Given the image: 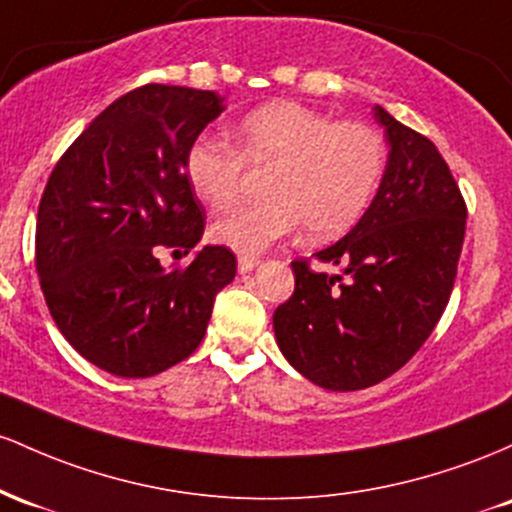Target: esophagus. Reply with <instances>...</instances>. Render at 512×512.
I'll list each match as a JSON object with an SVG mask.
<instances>
[{"label": "esophagus", "mask_w": 512, "mask_h": 512, "mask_svg": "<svg viewBox=\"0 0 512 512\" xmlns=\"http://www.w3.org/2000/svg\"><path fill=\"white\" fill-rule=\"evenodd\" d=\"M258 263H261V258H256V256H239L237 268H239V273L244 275V273H251V271H254V268L258 266Z\"/></svg>", "instance_id": "esophagus-1"}]
</instances>
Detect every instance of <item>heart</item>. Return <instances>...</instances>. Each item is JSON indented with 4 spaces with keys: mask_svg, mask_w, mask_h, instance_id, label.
Here are the masks:
<instances>
[{
    "mask_svg": "<svg viewBox=\"0 0 512 512\" xmlns=\"http://www.w3.org/2000/svg\"><path fill=\"white\" fill-rule=\"evenodd\" d=\"M237 149L203 135L183 171L210 210L237 200L246 164L271 169L263 203L239 205L212 225V239L239 254H261L297 227L312 241L346 234L380 186L384 142L372 125L333 120L297 101H271L234 125Z\"/></svg>",
    "mask_w": 512,
    "mask_h": 512,
    "instance_id": "1",
    "label": "heart"
}]
</instances>
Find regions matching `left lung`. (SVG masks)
Segmentation results:
<instances>
[{
    "label": "left lung",
    "mask_w": 512,
    "mask_h": 512,
    "mask_svg": "<svg viewBox=\"0 0 512 512\" xmlns=\"http://www.w3.org/2000/svg\"><path fill=\"white\" fill-rule=\"evenodd\" d=\"M389 159L360 222L314 254L341 268L292 261L295 292L273 314L287 363L309 382L355 392L387 380L428 341L450 302L467 203L438 147L375 106Z\"/></svg>",
    "instance_id": "1"
}]
</instances>
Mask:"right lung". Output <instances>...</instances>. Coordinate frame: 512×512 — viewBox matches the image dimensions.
Listing matches in <instances>:
<instances>
[{
  "label": "right lung",
  "instance_id": "right-lung-1",
  "mask_svg": "<svg viewBox=\"0 0 512 512\" xmlns=\"http://www.w3.org/2000/svg\"><path fill=\"white\" fill-rule=\"evenodd\" d=\"M222 101L188 86L132 89L67 147L45 183L40 290L70 346L111 375L152 377L186 360L237 273L227 246H205L171 271L157 258L203 237L205 210L183 159Z\"/></svg>",
  "mask_w": 512,
  "mask_h": 512
}]
</instances>
